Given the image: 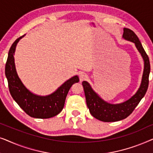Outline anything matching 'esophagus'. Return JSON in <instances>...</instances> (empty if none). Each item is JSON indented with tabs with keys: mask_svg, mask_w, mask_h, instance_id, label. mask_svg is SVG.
Segmentation results:
<instances>
[{
	"mask_svg": "<svg viewBox=\"0 0 153 153\" xmlns=\"http://www.w3.org/2000/svg\"><path fill=\"white\" fill-rule=\"evenodd\" d=\"M87 78H88V75L84 72L81 73L80 75H79V80H80V81H84L85 79H86Z\"/></svg>",
	"mask_w": 153,
	"mask_h": 153,
	"instance_id": "esophagus-1",
	"label": "esophagus"
}]
</instances>
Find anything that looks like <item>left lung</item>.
Wrapping results in <instances>:
<instances>
[{"instance_id": "8db88e82", "label": "left lung", "mask_w": 153, "mask_h": 153, "mask_svg": "<svg viewBox=\"0 0 153 153\" xmlns=\"http://www.w3.org/2000/svg\"><path fill=\"white\" fill-rule=\"evenodd\" d=\"M123 38L134 44L144 62L141 83L137 93L129 100L122 103L111 104L100 97V96L92 88L88 81H83L82 82L87 106L89 108L90 113L94 118L103 122H116L126 118L134 110L148 90L149 83L148 79L150 72L149 58L139 39L132 30L129 28H123Z\"/></svg>"}]
</instances>
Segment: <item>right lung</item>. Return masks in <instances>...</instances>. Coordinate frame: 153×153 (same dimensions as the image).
<instances>
[{
  "mask_svg": "<svg viewBox=\"0 0 153 153\" xmlns=\"http://www.w3.org/2000/svg\"><path fill=\"white\" fill-rule=\"evenodd\" d=\"M25 35L16 39L8 53L5 72L10 93L14 101L28 116L42 119L51 118L62 110L66 96L72 85L79 82V76L75 75L69 79L48 95H38L29 91L18 76L14 57L17 43Z\"/></svg>",
  "mask_w": 153,
  "mask_h": 153,
  "instance_id": "add662e5",
  "label": "right lung"
}]
</instances>
